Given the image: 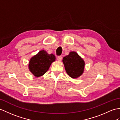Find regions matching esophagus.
Instances as JSON below:
<instances>
[{
	"mask_svg": "<svg viewBox=\"0 0 120 120\" xmlns=\"http://www.w3.org/2000/svg\"><path fill=\"white\" fill-rule=\"evenodd\" d=\"M57 60L58 61H61L62 60V57L61 56H58L57 57Z\"/></svg>",
	"mask_w": 120,
	"mask_h": 120,
	"instance_id": "obj_1",
	"label": "esophagus"
}]
</instances>
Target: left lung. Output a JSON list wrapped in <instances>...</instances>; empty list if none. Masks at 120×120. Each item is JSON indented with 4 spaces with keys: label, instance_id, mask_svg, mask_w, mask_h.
Returning <instances> with one entry per match:
<instances>
[{
    "label": "left lung",
    "instance_id": "left-lung-1",
    "mask_svg": "<svg viewBox=\"0 0 120 120\" xmlns=\"http://www.w3.org/2000/svg\"><path fill=\"white\" fill-rule=\"evenodd\" d=\"M63 62L67 73L73 78H77L82 74L85 63L77 53L71 51L64 57Z\"/></svg>",
    "mask_w": 120,
    "mask_h": 120
}]
</instances>
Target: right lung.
<instances>
[{"mask_svg": "<svg viewBox=\"0 0 120 120\" xmlns=\"http://www.w3.org/2000/svg\"><path fill=\"white\" fill-rule=\"evenodd\" d=\"M55 60L54 54L41 50L30 58L28 64L29 70L34 76H41L48 71L52 63Z\"/></svg>", "mask_w": 120, "mask_h": 120, "instance_id": "1", "label": "right lung"}]
</instances>
